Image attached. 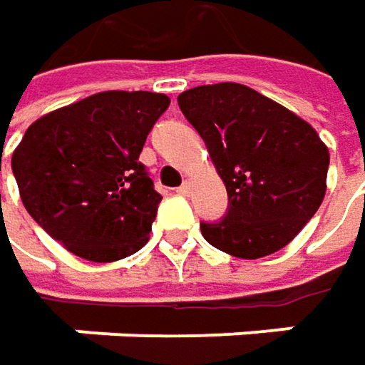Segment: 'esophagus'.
Returning a JSON list of instances; mask_svg holds the SVG:
<instances>
[{
    "label": "esophagus",
    "instance_id": "esophagus-1",
    "mask_svg": "<svg viewBox=\"0 0 365 365\" xmlns=\"http://www.w3.org/2000/svg\"><path fill=\"white\" fill-rule=\"evenodd\" d=\"M178 194H182V196H187L190 194V182H183L180 187H178Z\"/></svg>",
    "mask_w": 365,
    "mask_h": 365
}]
</instances>
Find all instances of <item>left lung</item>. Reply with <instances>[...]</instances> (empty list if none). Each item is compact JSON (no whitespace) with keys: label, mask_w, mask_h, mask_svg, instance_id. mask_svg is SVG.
I'll return each mask as SVG.
<instances>
[{"label":"left lung","mask_w":365,"mask_h":365,"mask_svg":"<svg viewBox=\"0 0 365 365\" xmlns=\"http://www.w3.org/2000/svg\"><path fill=\"white\" fill-rule=\"evenodd\" d=\"M178 103L229 194L220 220L200 222L204 239L243 259L288 245L325 198L329 149L317 130L241 83L187 89Z\"/></svg>","instance_id":"8db88e82"}]
</instances>
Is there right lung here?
<instances>
[{
	"mask_svg": "<svg viewBox=\"0 0 365 365\" xmlns=\"http://www.w3.org/2000/svg\"><path fill=\"white\" fill-rule=\"evenodd\" d=\"M165 93L102 91L38 118L11 155L28 214L89 262L147 245L161 194L138 161Z\"/></svg>",
	"mask_w": 365,
	"mask_h": 365,
	"instance_id": "right-lung-1",
	"label": "right lung"
}]
</instances>
